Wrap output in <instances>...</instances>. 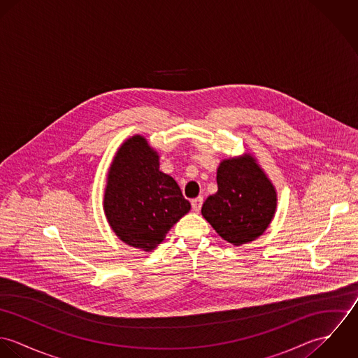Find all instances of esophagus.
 I'll return each instance as SVG.
<instances>
[{
	"instance_id": "obj_1",
	"label": "esophagus",
	"mask_w": 358,
	"mask_h": 358,
	"mask_svg": "<svg viewBox=\"0 0 358 358\" xmlns=\"http://www.w3.org/2000/svg\"><path fill=\"white\" fill-rule=\"evenodd\" d=\"M203 203H204V199H203V197H197V199H194V200L192 201V208H193V210L199 213V212L201 210Z\"/></svg>"
}]
</instances>
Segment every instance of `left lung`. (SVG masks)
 Listing matches in <instances>:
<instances>
[{
    "instance_id": "left-lung-1",
    "label": "left lung",
    "mask_w": 358,
    "mask_h": 358,
    "mask_svg": "<svg viewBox=\"0 0 358 358\" xmlns=\"http://www.w3.org/2000/svg\"><path fill=\"white\" fill-rule=\"evenodd\" d=\"M216 182L217 192L201 208L205 220L236 247L255 241L275 215L274 185L251 153L222 159Z\"/></svg>"
}]
</instances>
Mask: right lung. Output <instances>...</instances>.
Instances as JSON below:
<instances>
[{"label":"right lung","instance_id":"obj_1","mask_svg":"<svg viewBox=\"0 0 358 358\" xmlns=\"http://www.w3.org/2000/svg\"><path fill=\"white\" fill-rule=\"evenodd\" d=\"M103 209L108 226L127 245L150 252L190 210L176 180L159 171V155L142 135L128 138L114 155Z\"/></svg>","mask_w":358,"mask_h":358}]
</instances>
